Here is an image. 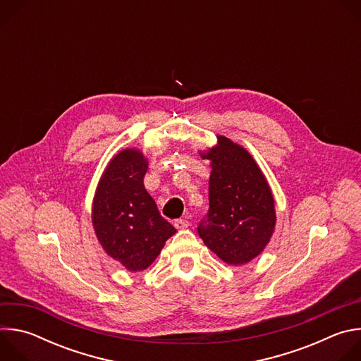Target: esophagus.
I'll return each instance as SVG.
<instances>
[{"label": "esophagus", "mask_w": 361, "mask_h": 361, "mask_svg": "<svg viewBox=\"0 0 361 361\" xmlns=\"http://www.w3.org/2000/svg\"><path fill=\"white\" fill-rule=\"evenodd\" d=\"M174 226H176L177 230H184V228H187L190 226V223L187 220H184V219H180V220L174 221Z\"/></svg>", "instance_id": "1"}]
</instances>
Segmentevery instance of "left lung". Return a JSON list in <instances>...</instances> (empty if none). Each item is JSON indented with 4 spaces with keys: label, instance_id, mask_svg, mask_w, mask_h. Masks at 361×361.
I'll return each instance as SVG.
<instances>
[{
    "label": "left lung",
    "instance_id": "obj_1",
    "mask_svg": "<svg viewBox=\"0 0 361 361\" xmlns=\"http://www.w3.org/2000/svg\"><path fill=\"white\" fill-rule=\"evenodd\" d=\"M200 156L210 160L212 173L210 210L197 231L226 264H247L264 251L276 228L270 184L251 154L224 135Z\"/></svg>",
    "mask_w": 361,
    "mask_h": 361
}]
</instances>
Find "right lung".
<instances>
[{
    "instance_id": "add662e5",
    "label": "right lung",
    "mask_w": 361,
    "mask_h": 361,
    "mask_svg": "<svg viewBox=\"0 0 361 361\" xmlns=\"http://www.w3.org/2000/svg\"><path fill=\"white\" fill-rule=\"evenodd\" d=\"M147 169L148 159L141 149L118 151L98 181L91 207L101 247L131 273L148 269L176 234L144 188Z\"/></svg>"
}]
</instances>
